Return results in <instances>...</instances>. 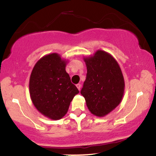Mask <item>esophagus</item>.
<instances>
[{
  "instance_id": "obj_1",
  "label": "esophagus",
  "mask_w": 156,
  "mask_h": 156,
  "mask_svg": "<svg viewBox=\"0 0 156 156\" xmlns=\"http://www.w3.org/2000/svg\"><path fill=\"white\" fill-rule=\"evenodd\" d=\"M76 87L78 88V89L80 90V88H81V85H80V83H78V84L76 85Z\"/></svg>"
}]
</instances>
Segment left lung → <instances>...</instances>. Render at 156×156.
I'll list each match as a JSON object with an SVG mask.
<instances>
[{
  "instance_id": "8db88e82",
  "label": "left lung",
  "mask_w": 156,
  "mask_h": 156,
  "mask_svg": "<svg viewBox=\"0 0 156 156\" xmlns=\"http://www.w3.org/2000/svg\"><path fill=\"white\" fill-rule=\"evenodd\" d=\"M87 68L86 78L80 94L90 113L103 117L121 103L125 80L117 61L112 55L98 50L83 58Z\"/></svg>"
}]
</instances>
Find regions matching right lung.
Instances as JSON below:
<instances>
[{"label": "right lung", "mask_w": 156, "mask_h": 156, "mask_svg": "<svg viewBox=\"0 0 156 156\" xmlns=\"http://www.w3.org/2000/svg\"><path fill=\"white\" fill-rule=\"evenodd\" d=\"M68 60L58 53L44 55L37 61L29 79V94L41 114L53 120L60 119L79 90L66 70Z\"/></svg>", "instance_id": "1"}]
</instances>
